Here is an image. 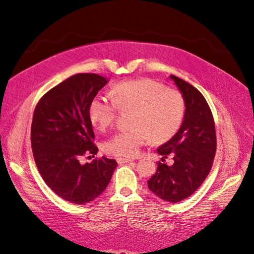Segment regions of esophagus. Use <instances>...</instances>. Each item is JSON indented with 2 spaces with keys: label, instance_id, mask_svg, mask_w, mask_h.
Listing matches in <instances>:
<instances>
[{
  "label": "esophagus",
  "instance_id": "esophagus-1",
  "mask_svg": "<svg viewBox=\"0 0 254 254\" xmlns=\"http://www.w3.org/2000/svg\"><path fill=\"white\" fill-rule=\"evenodd\" d=\"M117 161H118V163L122 164V163H129V162H132L133 160L132 159H126V158H119V159H117Z\"/></svg>",
  "mask_w": 254,
  "mask_h": 254
}]
</instances>
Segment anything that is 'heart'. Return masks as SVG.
<instances>
[{"label": "heart", "instance_id": "obj_1", "mask_svg": "<svg viewBox=\"0 0 254 254\" xmlns=\"http://www.w3.org/2000/svg\"><path fill=\"white\" fill-rule=\"evenodd\" d=\"M114 99L99 94L89 105L93 127L104 131L113 126L118 110L133 109V127L115 133L103 142V150L118 158H134L152 139L162 142L176 133L185 117V100L179 91L148 78L117 83Z\"/></svg>", "mask_w": 254, "mask_h": 254}]
</instances>
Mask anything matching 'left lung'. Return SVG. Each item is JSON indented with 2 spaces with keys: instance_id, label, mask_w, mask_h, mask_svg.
<instances>
[{
  "instance_id": "1",
  "label": "left lung",
  "mask_w": 254,
  "mask_h": 254,
  "mask_svg": "<svg viewBox=\"0 0 254 254\" xmlns=\"http://www.w3.org/2000/svg\"><path fill=\"white\" fill-rule=\"evenodd\" d=\"M185 100V117L178 132L158 148L162 161L172 155L174 164L159 162L148 188L161 199L178 203L192 195L209 174L216 154V128L205 97L192 84L170 76Z\"/></svg>"
}]
</instances>
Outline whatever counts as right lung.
Wrapping results in <instances>:
<instances>
[{
	"label": "right lung",
	"mask_w": 254,
	"mask_h": 254,
	"mask_svg": "<svg viewBox=\"0 0 254 254\" xmlns=\"http://www.w3.org/2000/svg\"><path fill=\"white\" fill-rule=\"evenodd\" d=\"M108 82L96 74L70 76L45 94L34 110L31 145L38 172L57 195L83 205L100 196L117 167L114 159L102 157L81 164L82 155L94 157L99 149L89 105Z\"/></svg>",
	"instance_id": "1"
}]
</instances>
